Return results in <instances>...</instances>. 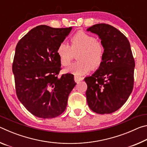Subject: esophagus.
Masks as SVG:
<instances>
[{"instance_id": "1", "label": "esophagus", "mask_w": 147, "mask_h": 147, "mask_svg": "<svg viewBox=\"0 0 147 147\" xmlns=\"http://www.w3.org/2000/svg\"><path fill=\"white\" fill-rule=\"evenodd\" d=\"M82 80H83V78H82L80 76H74V81H75L76 83H78L80 81H82Z\"/></svg>"}]
</instances>
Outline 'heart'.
<instances>
[{
  "label": "heart",
  "instance_id": "b5f03b06",
  "mask_svg": "<svg viewBox=\"0 0 147 147\" xmlns=\"http://www.w3.org/2000/svg\"><path fill=\"white\" fill-rule=\"evenodd\" d=\"M71 47L67 43H59L56 50L62 65L68 66L78 54V61L67 69L68 72L76 75H83L91 70H96L102 65L104 58L105 49L100 41L92 35L83 31H78L71 37Z\"/></svg>",
  "mask_w": 147,
  "mask_h": 147
}]
</instances>
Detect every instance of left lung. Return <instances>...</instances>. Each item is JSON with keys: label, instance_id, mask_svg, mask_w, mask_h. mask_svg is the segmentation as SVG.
<instances>
[{"label": "left lung", "instance_id": "obj_1", "mask_svg": "<svg viewBox=\"0 0 147 147\" xmlns=\"http://www.w3.org/2000/svg\"><path fill=\"white\" fill-rule=\"evenodd\" d=\"M87 30L97 34L105 49L102 65L84 78L88 106L96 113H113L126 102L133 90L135 61L130 42L108 24H94Z\"/></svg>", "mask_w": 147, "mask_h": 147}]
</instances>
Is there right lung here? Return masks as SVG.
Returning a JSON list of instances; mask_svg holds the SVG:
<instances>
[{"label": "right lung", "mask_w": 147, "mask_h": 147, "mask_svg": "<svg viewBox=\"0 0 147 147\" xmlns=\"http://www.w3.org/2000/svg\"><path fill=\"white\" fill-rule=\"evenodd\" d=\"M71 29L38 26L16 46L12 71L17 96L38 117L51 119L61 115L76 84L72 74L58 76L61 68L56 50Z\"/></svg>", "instance_id": "right-lung-1"}]
</instances>
